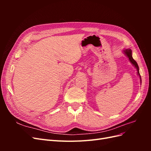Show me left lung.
Wrapping results in <instances>:
<instances>
[{"label": "left lung", "mask_w": 151, "mask_h": 151, "mask_svg": "<svg viewBox=\"0 0 151 151\" xmlns=\"http://www.w3.org/2000/svg\"><path fill=\"white\" fill-rule=\"evenodd\" d=\"M123 53H124L125 55H126L128 58H129V60H130V62L132 63V65H133L135 67L137 71V74H138V76H139V77H140V83H142L141 77H140V73H139V68L137 63L136 62V61L133 58V57H132V50H131L130 49H129H129H125V50H123Z\"/></svg>", "instance_id": "obj_1"}]
</instances>
